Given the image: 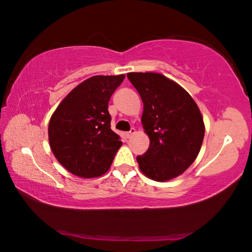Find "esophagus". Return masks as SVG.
I'll list each match as a JSON object with an SVG mask.
<instances>
[{
    "label": "esophagus",
    "mask_w": 252,
    "mask_h": 252,
    "mask_svg": "<svg viewBox=\"0 0 252 252\" xmlns=\"http://www.w3.org/2000/svg\"><path fill=\"white\" fill-rule=\"evenodd\" d=\"M134 133H135V129H134V127H132V129H131L129 132L126 133V138H131Z\"/></svg>",
    "instance_id": "34e87169"
}]
</instances>
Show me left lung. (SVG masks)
Returning <instances> with one entry per match:
<instances>
[{
    "label": "left lung",
    "instance_id": "8db88e82",
    "mask_svg": "<svg viewBox=\"0 0 252 252\" xmlns=\"http://www.w3.org/2000/svg\"><path fill=\"white\" fill-rule=\"evenodd\" d=\"M143 103L141 123L150 145L138 156L141 173L156 182L182 175L195 161L205 126L193 97L176 82L158 73H127Z\"/></svg>",
    "mask_w": 252,
    "mask_h": 252
}]
</instances>
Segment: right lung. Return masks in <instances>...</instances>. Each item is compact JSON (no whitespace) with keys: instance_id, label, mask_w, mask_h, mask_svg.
Instances as JSON below:
<instances>
[{"instance_id":"obj_1","label":"right lung","mask_w":252,"mask_h":252,"mask_svg":"<svg viewBox=\"0 0 252 252\" xmlns=\"http://www.w3.org/2000/svg\"><path fill=\"white\" fill-rule=\"evenodd\" d=\"M126 75L87 78L59 103L48 126L54 156L75 176L94 178L110 169L122 146L111 129L109 101Z\"/></svg>"}]
</instances>
